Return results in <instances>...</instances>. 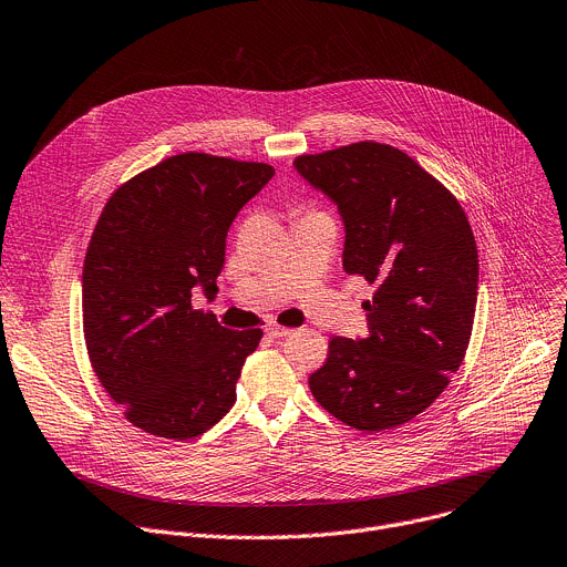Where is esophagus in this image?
I'll return each mask as SVG.
<instances>
[{"label": "esophagus", "mask_w": 567, "mask_h": 567, "mask_svg": "<svg viewBox=\"0 0 567 567\" xmlns=\"http://www.w3.org/2000/svg\"><path fill=\"white\" fill-rule=\"evenodd\" d=\"M295 329H290V327H281V324H270L268 327V336H272V338H286V336H290Z\"/></svg>", "instance_id": "esophagus-1"}]
</instances>
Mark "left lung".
<instances>
[{
	"mask_svg": "<svg viewBox=\"0 0 567 567\" xmlns=\"http://www.w3.org/2000/svg\"><path fill=\"white\" fill-rule=\"evenodd\" d=\"M295 167L344 220L342 268L377 290L363 301L370 336H333L309 377L318 404L363 433L429 409L465 359L478 254L458 199L406 152L361 141L301 154Z\"/></svg>",
	"mask_w": 567,
	"mask_h": 567,
	"instance_id": "obj_1",
	"label": "left lung"
}]
</instances>
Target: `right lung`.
<instances>
[{"mask_svg":"<svg viewBox=\"0 0 567 567\" xmlns=\"http://www.w3.org/2000/svg\"><path fill=\"white\" fill-rule=\"evenodd\" d=\"M275 167L204 152L169 156L109 197L83 260V338L124 417L167 441H190L236 402L260 329L231 331L193 307L217 292L238 210Z\"/></svg>","mask_w":567,"mask_h":567,"instance_id":"add662e5","label":"right lung"}]
</instances>
